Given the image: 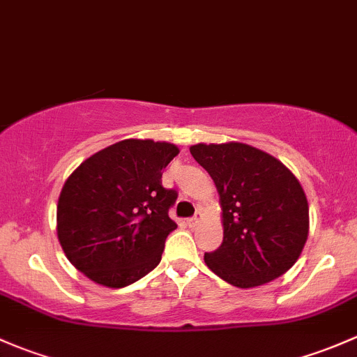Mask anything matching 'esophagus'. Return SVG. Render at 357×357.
Returning a JSON list of instances; mask_svg holds the SVG:
<instances>
[{
    "mask_svg": "<svg viewBox=\"0 0 357 357\" xmlns=\"http://www.w3.org/2000/svg\"><path fill=\"white\" fill-rule=\"evenodd\" d=\"M199 220H201V213L196 211V215H194L192 218L187 220V225H189V227H196L197 223H199Z\"/></svg>",
    "mask_w": 357,
    "mask_h": 357,
    "instance_id": "esophagus-1",
    "label": "esophagus"
}]
</instances>
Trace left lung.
<instances>
[{"instance_id":"1","label":"left lung","mask_w":357,"mask_h":357,"mask_svg":"<svg viewBox=\"0 0 357 357\" xmlns=\"http://www.w3.org/2000/svg\"><path fill=\"white\" fill-rule=\"evenodd\" d=\"M220 194L223 242L206 252L209 270L241 289L284 275L303 252L310 206L299 180L271 154L242 144L190 146Z\"/></svg>"}]
</instances>
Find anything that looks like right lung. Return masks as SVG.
<instances>
[{
  "instance_id": "add662e5",
  "label": "right lung",
  "mask_w": 357,
  "mask_h": 357,
  "mask_svg": "<svg viewBox=\"0 0 357 357\" xmlns=\"http://www.w3.org/2000/svg\"><path fill=\"white\" fill-rule=\"evenodd\" d=\"M178 154L170 142L125 139L87 158L61 189L58 241L70 263L99 285L122 289L158 266L177 223V190L161 175Z\"/></svg>"
}]
</instances>
